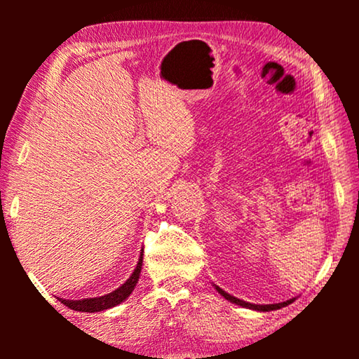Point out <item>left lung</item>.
Segmentation results:
<instances>
[{
	"label": "left lung",
	"mask_w": 359,
	"mask_h": 359,
	"mask_svg": "<svg viewBox=\"0 0 359 359\" xmlns=\"http://www.w3.org/2000/svg\"><path fill=\"white\" fill-rule=\"evenodd\" d=\"M215 290L220 293L224 299L233 302V304H238V306L241 307H245V309H252V311H258V312H271V311H277V309H282V307H287L288 304L293 302L296 297H291V299L288 301H283V302H278V304H252V302H247V301H242V299H238V297L231 296L228 294L226 291L222 290L220 287H217V285H214Z\"/></svg>",
	"instance_id": "obj_1"
}]
</instances>
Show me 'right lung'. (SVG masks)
I'll list each match as a JSON object with an SVG mask.
<instances>
[{
	"instance_id": "add662e5",
	"label": "right lung",
	"mask_w": 359,
	"mask_h": 359,
	"mask_svg": "<svg viewBox=\"0 0 359 359\" xmlns=\"http://www.w3.org/2000/svg\"><path fill=\"white\" fill-rule=\"evenodd\" d=\"M142 253H144V248L141 250V257H139L136 269L133 271V274L130 276L128 280H126L117 290H114L112 293H107V294L100 296V297H87V299H63V297H58V299L62 301V304H65L66 307L72 309V311L90 312V313L107 311V309L118 306V304L123 302L126 297H128L133 293V290H135V287H136V283L139 280V276H141Z\"/></svg>"
}]
</instances>
